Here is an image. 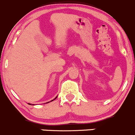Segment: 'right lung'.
Instances as JSON below:
<instances>
[{"mask_svg":"<svg viewBox=\"0 0 135 135\" xmlns=\"http://www.w3.org/2000/svg\"><path fill=\"white\" fill-rule=\"evenodd\" d=\"M56 98H57V97H56ZM56 98H55V99H56ZM52 100H51V101H52Z\"/></svg>","mask_w":135,"mask_h":135,"instance_id":"right-lung-1","label":"right lung"}]
</instances>
